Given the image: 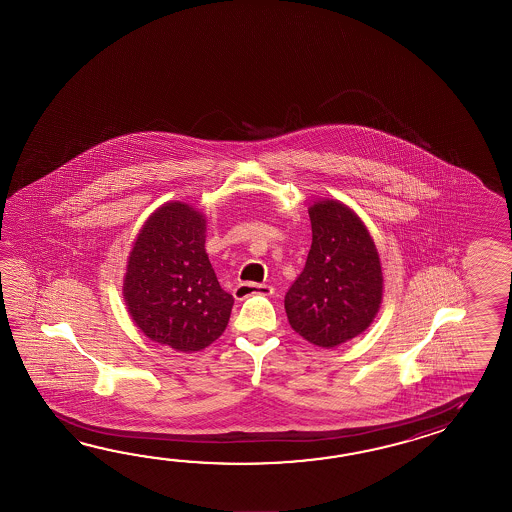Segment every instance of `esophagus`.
<instances>
[{
    "instance_id": "1",
    "label": "esophagus",
    "mask_w": 512,
    "mask_h": 512,
    "mask_svg": "<svg viewBox=\"0 0 512 512\" xmlns=\"http://www.w3.org/2000/svg\"><path fill=\"white\" fill-rule=\"evenodd\" d=\"M271 285H265V283H238L236 289H234V298L236 300H245L252 294H261V296H269L272 294Z\"/></svg>"
}]
</instances>
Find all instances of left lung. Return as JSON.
Listing matches in <instances>:
<instances>
[{"label":"left lung","instance_id":"obj_1","mask_svg":"<svg viewBox=\"0 0 512 512\" xmlns=\"http://www.w3.org/2000/svg\"><path fill=\"white\" fill-rule=\"evenodd\" d=\"M309 218L313 243L285 294V313L307 342L337 348L364 333L381 309V258L364 221L342 201H315Z\"/></svg>","mask_w":512,"mask_h":512}]
</instances>
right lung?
<instances>
[{
	"instance_id": "1",
	"label": "right lung",
	"mask_w": 512,
	"mask_h": 512,
	"mask_svg": "<svg viewBox=\"0 0 512 512\" xmlns=\"http://www.w3.org/2000/svg\"><path fill=\"white\" fill-rule=\"evenodd\" d=\"M205 241L207 216L183 201H168L144 221L122 282L135 326L181 353L218 340L234 305L219 285Z\"/></svg>"
}]
</instances>
